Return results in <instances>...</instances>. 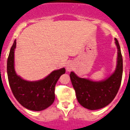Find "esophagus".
<instances>
[{"mask_svg": "<svg viewBox=\"0 0 130 130\" xmlns=\"http://www.w3.org/2000/svg\"><path fill=\"white\" fill-rule=\"evenodd\" d=\"M72 69H73L72 64H70V63H68V64H67V65H66V70L68 72H70V71H71Z\"/></svg>", "mask_w": 130, "mask_h": 130, "instance_id": "esophagus-1", "label": "esophagus"}]
</instances>
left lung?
Instances as JSON below:
<instances>
[{
    "mask_svg": "<svg viewBox=\"0 0 130 130\" xmlns=\"http://www.w3.org/2000/svg\"><path fill=\"white\" fill-rule=\"evenodd\" d=\"M115 41L118 48V64L115 72L109 78L101 82H93L79 78L73 72L70 74L78 102L88 110H98L108 106L114 99L120 87L123 59L120 46L116 38Z\"/></svg>",
    "mask_w": 130,
    "mask_h": 130,
    "instance_id": "obj_1",
    "label": "left lung"
}]
</instances>
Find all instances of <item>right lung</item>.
Returning a JSON list of instances; mask_svg holds the SVG:
<instances>
[{"instance_id":"add662e5","label":"right lung","mask_w":130,"mask_h":130,"mask_svg":"<svg viewBox=\"0 0 130 130\" xmlns=\"http://www.w3.org/2000/svg\"><path fill=\"white\" fill-rule=\"evenodd\" d=\"M16 40L10 50L7 60V74L12 92L17 100L23 107L33 111H41L53 104L55 99L56 84L65 73L64 68L54 70L44 79L29 82L16 74L14 67Z\"/></svg>"}]
</instances>
